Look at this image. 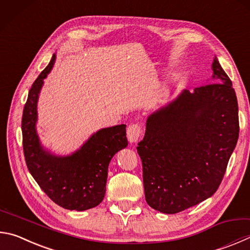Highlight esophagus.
<instances>
[{
	"instance_id": "esophagus-1",
	"label": "esophagus",
	"mask_w": 250,
	"mask_h": 250,
	"mask_svg": "<svg viewBox=\"0 0 250 250\" xmlns=\"http://www.w3.org/2000/svg\"><path fill=\"white\" fill-rule=\"evenodd\" d=\"M141 132H142V130H141V125L139 124H131L126 129L128 140L130 142H137L141 137Z\"/></svg>"
}]
</instances>
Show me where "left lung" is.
Returning a JSON list of instances; mask_svg holds the SVG:
<instances>
[{
    "mask_svg": "<svg viewBox=\"0 0 250 250\" xmlns=\"http://www.w3.org/2000/svg\"><path fill=\"white\" fill-rule=\"evenodd\" d=\"M213 82L184 90L146 120L138 153L145 200L175 214L210 198L222 183L238 140V104L217 58Z\"/></svg>",
    "mask_w": 250,
    "mask_h": 250,
    "instance_id": "obj_1",
    "label": "left lung"
}]
</instances>
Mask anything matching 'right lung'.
I'll return each mask as SVG.
<instances>
[{
    "label": "right lung",
    "instance_id": "add662e5",
    "mask_svg": "<svg viewBox=\"0 0 250 250\" xmlns=\"http://www.w3.org/2000/svg\"><path fill=\"white\" fill-rule=\"evenodd\" d=\"M54 61L56 54L29 89L21 118L24 156L31 176L54 203L67 210L84 211L98 206L105 197L108 165L128 145L125 125L99 130L70 156L58 157L44 151L36 133L37 102Z\"/></svg>",
    "mask_w": 250,
    "mask_h": 250
}]
</instances>
